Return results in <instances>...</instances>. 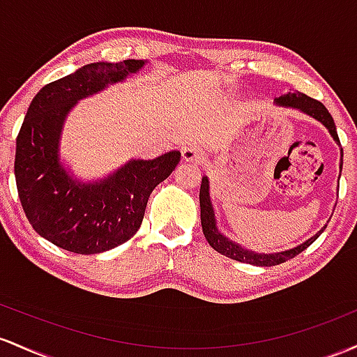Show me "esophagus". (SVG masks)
Instances as JSON below:
<instances>
[{"label":"esophagus","instance_id":"obj_1","mask_svg":"<svg viewBox=\"0 0 357 357\" xmlns=\"http://www.w3.org/2000/svg\"><path fill=\"white\" fill-rule=\"evenodd\" d=\"M182 158L185 160V162H199V160L202 158V151H200L195 145L185 146L182 150Z\"/></svg>","mask_w":357,"mask_h":357}]
</instances>
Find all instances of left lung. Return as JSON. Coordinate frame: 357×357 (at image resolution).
Returning a JSON list of instances; mask_svg holds the SVG:
<instances>
[{
    "mask_svg": "<svg viewBox=\"0 0 357 357\" xmlns=\"http://www.w3.org/2000/svg\"><path fill=\"white\" fill-rule=\"evenodd\" d=\"M275 102L278 106L283 107H291V109H297L300 113L310 116V118L317 119L319 123H322L324 126L327 128L334 142L340 146L339 136H337V130H335V123L332 119V116L327 107L324 106L320 101H315V99L308 98V96L302 94V92H288V94L280 96V98L275 99ZM340 172H342V148H340ZM199 200H200V222H202V231L204 236H206L207 243L214 248L218 253H221L227 258L236 259V261L241 263H248V265H255V266H275L280 265V263H285L288 259L295 258L298 253H302L303 250H307L315 239L322 234L326 226L320 229L317 234H314L312 238H308L305 243L298 244V246L291 248V250H285L280 251V253H256V251L246 250L243 248L241 244L234 243L232 239L224 236L218 227V219H215V212L214 207H212V200H211V187H209V178L202 177V183H200V194H199Z\"/></svg>",
    "mask_w": 357,
    "mask_h": 357,
    "instance_id": "obj_1",
    "label": "left lung"
}]
</instances>
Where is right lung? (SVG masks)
I'll return each instance as SVG.
<instances>
[{"label": "right lung", "instance_id": "add662e5", "mask_svg": "<svg viewBox=\"0 0 357 357\" xmlns=\"http://www.w3.org/2000/svg\"><path fill=\"white\" fill-rule=\"evenodd\" d=\"M145 63H87L42 87L28 106L15 155L20 202L33 229L62 250L98 255L133 238L150 194L178 165L180 151L172 150L153 160H128L106 177L82 182L60 160L63 125L75 104L125 82Z\"/></svg>", "mask_w": 357, "mask_h": 357}]
</instances>
